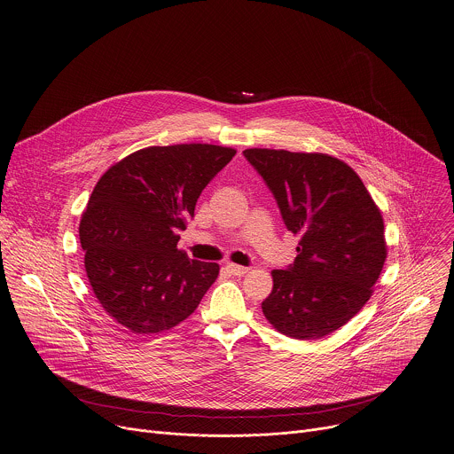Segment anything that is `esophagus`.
<instances>
[{
	"label": "esophagus",
	"instance_id": "1",
	"mask_svg": "<svg viewBox=\"0 0 454 454\" xmlns=\"http://www.w3.org/2000/svg\"><path fill=\"white\" fill-rule=\"evenodd\" d=\"M226 270L231 273V275H237V277H240V275L247 273L249 269H246V267H240V265H235V263H228V265H226Z\"/></svg>",
	"mask_w": 454,
	"mask_h": 454
}]
</instances>
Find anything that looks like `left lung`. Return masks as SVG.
Listing matches in <instances>:
<instances>
[{"instance_id":"8db88e82","label":"left lung","mask_w":454,"mask_h":454,"mask_svg":"<svg viewBox=\"0 0 454 454\" xmlns=\"http://www.w3.org/2000/svg\"><path fill=\"white\" fill-rule=\"evenodd\" d=\"M244 156L272 191L286 228L300 235L294 263L272 272L263 314L291 339L330 335L362 310L380 275V210L358 174L328 154L246 149Z\"/></svg>"}]
</instances>
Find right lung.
Segmentation results:
<instances>
[{
    "instance_id": "right-lung-1",
    "label": "right lung",
    "mask_w": 454,
    "mask_h": 454,
    "mask_svg": "<svg viewBox=\"0 0 454 454\" xmlns=\"http://www.w3.org/2000/svg\"><path fill=\"white\" fill-rule=\"evenodd\" d=\"M235 154L210 144L147 147L94 185L79 228L86 272L101 307L133 333L177 326L217 278V263L177 249V233Z\"/></svg>"
}]
</instances>
